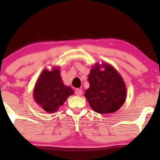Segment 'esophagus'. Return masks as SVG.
I'll return each instance as SVG.
<instances>
[{
    "label": "esophagus",
    "mask_w": 160,
    "mask_h": 160,
    "mask_svg": "<svg viewBox=\"0 0 160 160\" xmlns=\"http://www.w3.org/2000/svg\"><path fill=\"white\" fill-rule=\"evenodd\" d=\"M75 93L77 96H81L82 95V91L80 89H76V91H75Z\"/></svg>",
    "instance_id": "34e87169"
}]
</instances>
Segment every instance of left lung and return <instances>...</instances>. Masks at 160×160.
<instances>
[{"label": "left lung", "instance_id": "obj_1", "mask_svg": "<svg viewBox=\"0 0 160 160\" xmlns=\"http://www.w3.org/2000/svg\"><path fill=\"white\" fill-rule=\"evenodd\" d=\"M84 97L95 112L106 114L119 110L125 102L127 88L117 70L107 62L95 63L88 76Z\"/></svg>", "mask_w": 160, "mask_h": 160}]
</instances>
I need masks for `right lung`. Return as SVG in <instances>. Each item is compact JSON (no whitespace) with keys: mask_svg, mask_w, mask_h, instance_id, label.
Segmentation results:
<instances>
[{"mask_svg":"<svg viewBox=\"0 0 160 160\" xmlns=\"http://www.w3.org/2000/svg\"><path fill=\"white\" fill-rule=\"evenodd\" d=\"M73 93L71 87L63 84L60 68L57 66L52 71L44 69L41 73L35 85L33 98L45 111L54 113Z\"/></svg>","mask_w":160,"mask_h":160,"instance_id":"add662e5","label":"right lung"}]
</instances>
